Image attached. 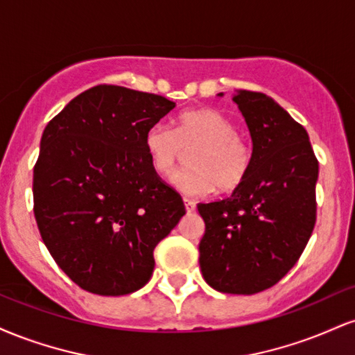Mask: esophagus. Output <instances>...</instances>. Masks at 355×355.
<instances>
[{
    "instance_id": "esophagus-1",
    "label": "esophagus",
    "mask_w": 355,
    "mask_h": 355,
    "mask_svg": "<svg viewBox=\"0 0 355 355\" xmlns=\"http://www.w3.org/2000/svg\"><path fill=\"white\" fill-rule=\"evenodd\" d=\"M183 202H185L187 214H191V211H195V202L193 200H189V198H183Z\"/></svg>"
}]
</instances>
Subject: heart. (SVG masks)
<instances>
[{"mask_svg": "<svg viewBox=\"0 0 355 355\" xmlns=\"http://www.w3.org/2000/svg\"><path fill=\"white\" fill-rule=\"evenodd\" d=\"M145 150L152 168L158 175H170L187 150L191 165L170 178L180 193L205 197L211 191L239 189L250 170L252 155L237 135L234 121L214 108L182 112L175 130L155 123L145 133Z\"/></svg>", "mask_w": 355, "mask_h": 355, "instance_id": "b5f03b06", "label": "heart"}]
</instances>
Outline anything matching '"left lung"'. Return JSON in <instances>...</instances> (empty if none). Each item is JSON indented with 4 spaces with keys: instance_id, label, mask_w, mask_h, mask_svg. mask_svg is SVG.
Wrapping results in <instances>:
<instances>
[{
    "instance_id": "obj_1",
    "label": "left lung",
    "mask_w": 355,
    "mask_h": 355,
    "mask_svg": "<svg viewBox=\"0 0 355 355\" xmlns=\"http://www.w3.org/2000/svg\"><path fill=\"white\" fill-rule=\"evenodd\" d=\"M234 101L250 132V170L229 198L197 205L205 222L198 262L211 288L250 295L302 255L315 225L319 162L304 126L274 98L237 89Z\"/></svg>"
}]
</instances>
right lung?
Listing matches in <instances>:
<instances>
[{
	"mask_svg": "<svg viewBox=\"0 0 355 355\" xmlns=\"http://www.w3.org/2000/svg\"><path fill=\"white\" fill-rule=\"evenodd\" d=\"M173 108L164 96L100 85L44 128L33 170L35 218L58 267L92 294L144 287L155 247L185 215L144 144L146 130Z\"/></svg>",
	"mask_w": 355,
	"mask_h": 355,
	"instance_id": "obj_1",
	"label": "right lung"
}]
</instances>
